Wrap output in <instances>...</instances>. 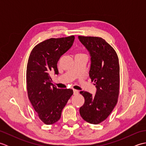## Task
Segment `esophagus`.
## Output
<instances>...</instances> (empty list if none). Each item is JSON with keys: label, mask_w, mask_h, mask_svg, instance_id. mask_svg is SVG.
<instances>
[{"label": "esophagus", "mask_w": 146, "mask_h": 146, "mask_svg": "<svg viewBox=\"0 0 146 146\" xmlns=\"http://www.w3.org/2000/svg\"><path fill=\"white\" fill-rule=\"evenodd\" d=\"M78 94H79V91L78 90H75V89L73 90V94L74 95H78Z\"/></svg>", "instance_id": "34e87169"}]
</instances>
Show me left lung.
Listing matches in <instances>:
<instances>
[{"label": "left lung", "mask_w": 146, "mask_h": 146, "mask_svg": "<svg viewBox=\"0 0 146 146\" xmlns=\"http://www.w3.org/2000/svg\"><path fill=\"white\" fill-rule=\"evenodd\" d=\"M91 56L89 76L97 88L95 95L82 91L85 103L80 108L83 119L92 124L103 122L117 103L120 87V66L115 51L99 37L78 36Z\"/></svg>", "instance_id": "1"}]
</instances>
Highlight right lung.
Here are the masks:
<instances>
[{
    "label": "right lung",
    "mask_w": 146,
    "mask_h": 146,
    "mask_svg": "<svg viewBox=\"0 0 146 146\" xmlns=\"http://www.w3.org/2000/svg\"><path fill=\"white\" fill-rule=\"evenodd\" d=\"M75 36L50 38L37 44L31 52L26 70L27 95L34 109L45 124L60 120L61 111L73 94L71 89L57 88L50 74L58 75V61L72 46Z\"/></svg>",
    "instance_id": "add662e5"
}]
</instances>
